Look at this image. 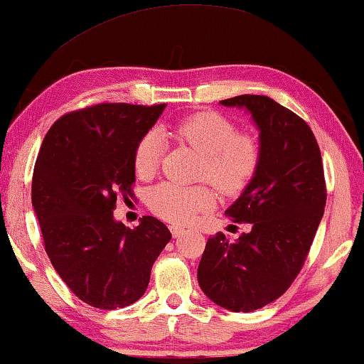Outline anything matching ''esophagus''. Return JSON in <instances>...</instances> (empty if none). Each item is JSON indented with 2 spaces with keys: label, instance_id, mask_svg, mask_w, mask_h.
I'll use <instances>...</instances> for the list:
<instances>
[{
  "label": "esophagus",
  "instance_id": "esophagus-1",
  "mask_svg": "<svg viewBox=\"0 0 364 364\" xmlns=\"http://www.w3.org/2000/svg\"><path fill=\"white\" fill-rule=\"evenodd\" d=\"M171 230H172L173 237H178V235H182L183 232H186V230L181 229V228H176V225H173V228H171Z\"/></svg>",
  "mask_w": 364,
  "mask_h": 364
}]
</instances>
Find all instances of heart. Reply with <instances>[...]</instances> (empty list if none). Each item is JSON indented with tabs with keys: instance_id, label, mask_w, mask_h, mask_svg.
<instances>
[{
	"instance_id": "obj_1",
	"label": "heart",
	"mask_w": 364,
	"mask_h": 364,
	"mask_svg": "<svg viewBox=\"0 0 364 364\" xmlns=\"http://www.w3.org/2000/svg\"><path fill=\"white\" fill-rule=\"evenodd\" d=\"M173 134L204 155L200 177L214 183L220 192L235 196L251 183L261 164V144L251 134L237 132L229 119L217 112H199L178 122ZM162 159L159 132L150 130L136 144L134 167L136 176L150 177ZM215 202L210 187H186L164 182L147 196L150 210L176 225L191 224Z\"/></svg>"
}]
</instances>
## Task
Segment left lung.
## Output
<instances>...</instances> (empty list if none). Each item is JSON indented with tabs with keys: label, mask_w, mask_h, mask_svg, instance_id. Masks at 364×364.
<instances>
[{
	"label": "left lung",
	"mask_w": 364,
	"mask_h": 364,
	"mask_svg": "<svg viewBox=\"0 0 364 364\" xmlns=\"http://www.w3.org/2000/svg\"><path fill=\"white\" fill-rule=\"evenodd\" d=\"M251 112L261 139V164L242 196L225 210L232 223L251 224L230 242L207 240L197 279L215 304L251 313L284 294L308 257L326 205L323 159L309 125L264 95L220 102Z\"/></svg>",
	"instance_id": "left-lung-1"
}]
</instances>
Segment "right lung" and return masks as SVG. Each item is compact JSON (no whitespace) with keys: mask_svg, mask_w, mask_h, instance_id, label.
Listing matches in <instances>:
<instances>
[{"mask_svg":"<svg viewBox=\"0 0 364 364\" xmlns=\"http://www.w3.org/2000/svg\"><path fill=\"white\" fill-rule=\"evenodd\" d=\"M162 105L97 103L60 117L45 135L31 182L45 251L78 299L98 309L144 296L167 225L144 215L134 229L113 219L117 199L135 197L134 152Z\"/></svg>","mask_w":364,"mask_h":364,"instance_id":"1","label":"right lung"}]
</instances>
